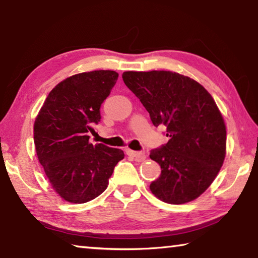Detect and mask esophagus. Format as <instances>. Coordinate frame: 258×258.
<instances>
[{
    "mask_svg": "<svg viewBox=\"0 0 258 258\" xmlns=\"http://www.w3.org/2000/svg\"><path fill=\"white\" fill-rule=\"evenodd\" d=\"M126 152H127L128 156L133 157V158L135 160H138V161H143V160L146 159V157H147L145 152H141V151H134V150L127 149V150H126Z\"/></svg>",
    "mask_w": 258,
    "mask_h": 258,
    "instance_id": "obj_1",
    "label": "esophagus"
}]
</instances>
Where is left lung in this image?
<instances>
[{
	"instance_id": "obj_1",
	"label": "left lung",
	"mask_w": 258,
	"mask_h": 258,
	"mask_svg": "<svg viewBox=\"0 0 258 258\" xmlns=\"http://www.w3.org/2000/svg\"><path fill=\"white\" fill-rule=\"evenodd\" d=\"M123 81L149 112L152 124L165 126L169 137L167 143L150 151L161 168L151 192L173 205L198 198L225 158V124L212 95L190 77L173 72H125Z\"/></svg>"
}]
</instances>
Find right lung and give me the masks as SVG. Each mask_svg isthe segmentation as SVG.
I'll return each instance as SVG.
<instances>
[{"instance_id": "obj_1", "label": "right lung", "mask_w": 258, "mask_h": 258, "mask_svg": "<svg viewBox=\"0 0 258 258\" xmlns=\"http://www.w3.org/2000/svg\"><path fill=\"white\" fill-rule=\"evenodd\" d=\"M118 74L94 71L68 77L47 95L34 124L37 158L61 198L84 204L107 189L124 152L89 142V132L101 119L100 108Z\"/></svg>"}]
</instances>
